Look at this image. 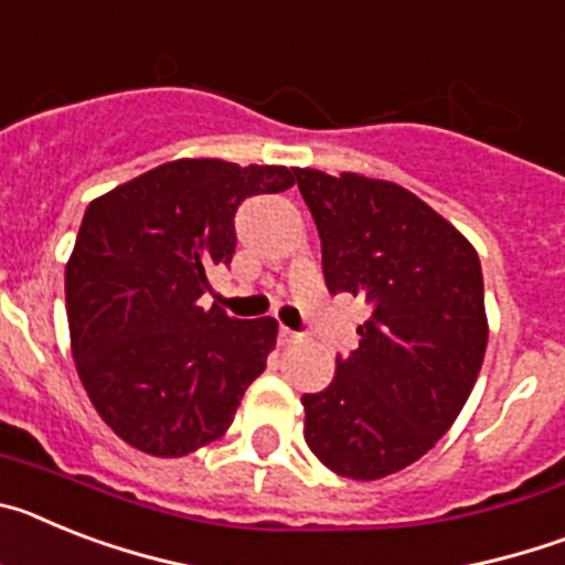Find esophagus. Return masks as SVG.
Wrapping results in <instances>:
<instances>
[{"label": "esophagus", "mask_w": 565, "mask_h": 565, "mask_svg": "<svg viewBox=\"0 0 565 565\" xmlns=\"http://www.w3.org/2000/svg\"><path fill=\"white\" fill-rule=\"evenodd\" d=\"M297 339H299V333H294L291 328H286V326L279 328V344H294Z\"/></svg>", "instance_id": "obj_1"}]
</instances>
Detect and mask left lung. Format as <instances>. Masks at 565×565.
Returning <instances> with one entry per match:
<instances>
[{
  "label": "left lung",
  "mask_w": 565,
  "mask_h": 565,
  "mask_svg": "<svg viewBox=\"0 0 565 565\" xmlns=\"http://www.w3.org/2000/svg\"><path fill=\"white\" fill-rule=\"evenodd\" d=\"M294 174L322 239L328 291L373 308L333 382L302 396L306 441L337 476L376 481L433 450L476 387L489 339L481 259L398 183Z\"/></svg>",
  "instance_id": "1"
}]
</instances>
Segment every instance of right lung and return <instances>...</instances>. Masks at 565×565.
Returning <instances> with one entry per match:
<instances>
[{"label": "right lung", "mask_w": 565, "mask_h": 565, "mask_svg": "<svg viewBox=\"0 0 565 565\" xmlns=\"http://www.w3.org/2000/svg\"><path fill=\"white\" fill-rule=\"evenodd\" d=\"M291 186L286 167L181 158L87 206L64 268L70 351L93 407L129 447L181 458L232 427L277 319L243 322L201 299L209 274L232 263L239 203Z\"/></svg>", "instance_id": "add662e5"}]
</instances>
